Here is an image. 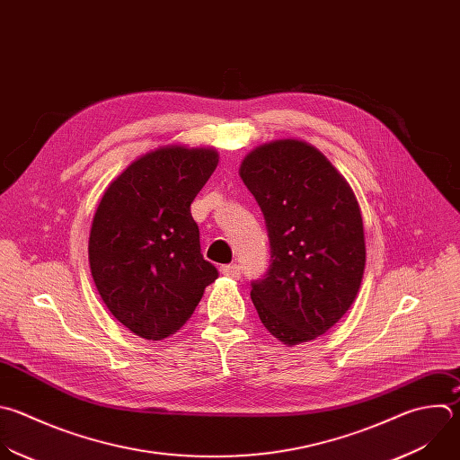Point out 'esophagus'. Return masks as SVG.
Here are the masks:
<instances>
[{"label":"esophagus","instance_id":"esophagus-1","mask_svg":"<svg viewBox=\"0 0 460 460\" xmlns=\"http://www.w3.org/2000/svg\"><path fill=\"white\" fill-rule=\"evenodd\" d=\"M220 270H222V274H226V276H231V278H240V274H242V267H240L238 263L222 265V267H220Z\"/></svg>","mask_w":460,"mask_h":460}]
</instances>
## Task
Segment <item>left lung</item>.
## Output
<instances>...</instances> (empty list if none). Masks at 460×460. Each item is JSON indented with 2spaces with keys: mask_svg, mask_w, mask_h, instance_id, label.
Returning a JSON list of instances; mask_svg holds the SVG:
<instances>
[{
  "mask_svg": "<svg viewBox=\"0 0 460 460\" xmlns=\"http://www.w3.org/2000/svg\"><path fill=\"white\" fill-rule=\"evenodd\" d=\"M240 177L269 234L270 265L251 281L265 329L292 347L325 334L350 309L365 270L356 197L325 155L301 140L251 151Z\"/></svg>",
  "mask_w": 460,
  "mask_h": 460,
  "instance_id": "8db88e82",
  "label": "left lung"
}]
</instances>
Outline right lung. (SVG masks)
Here are the masks:
<instances>
[{
  "label": "right lung",
  "mask_w": 460,
  "mask_h": 460,
  "mask_svg": "<svg viewBox=\"0 0 460 460\" xmlns=\"http://www.w3.org/2000/svg\"><path fill=\"white\" fill-rule=\"evenodd\" d=\"M217 164L213 149L161 147L129 164L101 199L88 243L92 276L113 318L144 340L175 334L218 278L191 217Z\"/></svg>",
  "instance_id": "obj_1"
}]
</instances>
